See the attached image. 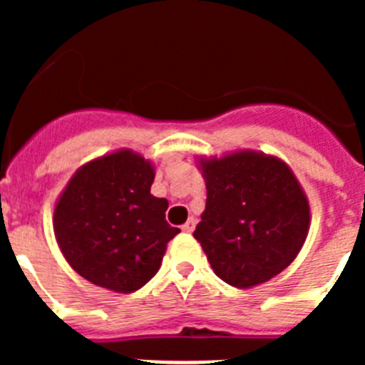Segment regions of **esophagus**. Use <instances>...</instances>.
<instances>
[{
    "mask_svg": "<svg viewBox=\"0 0 365 365\" xmlns=\"http://www.w3.org/2000/svg\"><path fill=\"white\" fill-rule=\"evenodd\" d=\"M195 222H197V221H195V219L190 217L188 221H186L185 225L180 227V230H182V232H188V234H190V232H193V228H195Z\"/></svg>",
    "mask_w": 365,
    "mask_h": 365,
    "instance_id": "1",
    "label": "esophagus"
}]
</instances>
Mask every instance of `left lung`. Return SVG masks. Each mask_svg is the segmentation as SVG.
<instances>
[{"label":"left lung","instance_id":"8db88e82","mask_svg":"<svg viewBox=\"0 0 365 365\" xmlns=\"http://www.w3.org/2000/svg\"><path fill=\"white\" fill-rule=\"evenodd\" d=\"M206 206L193 237L222 282L250 289L291 265L307 240L311 206L274 155L241 150L199 157Z\"/></svg>","mask_w":365,"mask_h":365}]
</instances>
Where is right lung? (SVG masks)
<instances>
[{
	"label": "right lung",
	"instance_id": "obj_1",
	"mask_svg": "<svg viewBox=\"0 0 365 365\" xmlns=\"http://www.w3.org/2000/svg\"><path fill=\"white\" fill-rule=\"evenodd\" d=\"M155 166L133 150L102 155L76 170L54 205L53 227L66 261L87 282L135 292L160 269L168 201L151 195Z\"/></svg>",
	"mask_w": 365,
	"mask_h": 365
}]
</instances>
